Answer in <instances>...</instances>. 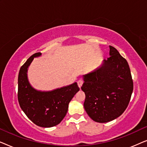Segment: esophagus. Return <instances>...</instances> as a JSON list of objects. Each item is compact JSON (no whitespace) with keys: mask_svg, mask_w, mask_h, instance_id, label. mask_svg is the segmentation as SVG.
Masks as SVG:
<instances>
[{"mask_svg":"<svg viewBox=\"0 0 147 147\" xmlns=\"http://www.w3.org/2000/svg\"><path fill=\"white\" fill-rule=\"evenodd\" d=\"M77 83H78V87H79L80 88H81L82 86V84H83V83H84V82L82 81V80H78V81L77 82Z\"/></svg>","mask_w":147,"mask_h":147,"instance_id":"esophagus-1","label":"esophagus"}]
</instances>
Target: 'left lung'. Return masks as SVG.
Listing matches in <instances>:
<instances>
[{
	"instance_id": "1",
	"label": "left lung",
	"mask_w": 147,
	"mask_h": 147,
	"mask_svg": "<svg viewBox=\"0 0 147 147\" xmlns=\"http://www.w3.org/2000/svg\"><path fill=\"white\" fill-rule=\"evenodd\" d=\"M110 57L101 67L84 75V106L94 121L104 123L119 117L126 109L133 91V81L126 59L110 46Z\"/></svg>"
}]
</instances>
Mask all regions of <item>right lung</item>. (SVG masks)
Here are the masks:
<instances>
[{
    "mask_svg": "<svg viewBox=\"0 0 147 147\" xmlns=\"http://www.w3.org/2000/svg\"><path fill=\"white\" fill-rule=\"evenodd\" d=\"M31 55L21 66L18 77V100L21 109L36 125L49 128L59 124L65 117L69 102L80 90L76 82L50 92L37 91L30 85L27 69L34 57Z\"/></svg>",
    "mask_w": 147,
    "mask_h": 147,
    "instance_id": "obj_1",
    "label": "right lung"
}]
</instances>
